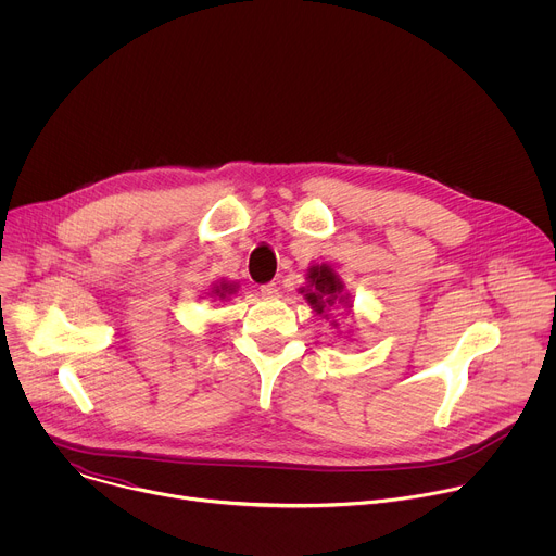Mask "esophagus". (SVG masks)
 <instances>
[{
    "instance_id": "34e87169",
    "label": "esophagus",
    "mask_w": 556,
    "mask_h": 556,
    "mask_svg": "<svg viewBox=\"0 0 556 556\" xmlns=\"http://www.w3.org/2000/svg\"><path fill=\"white\" fill-rule=\"evenodd\" d=\"M260 290H262V296H264V299H277V296H279L277 283H264Z\"/></svg>"
}]
</instances>
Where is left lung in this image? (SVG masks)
<instances>
[{"instance_id":"8db88e82","label":"left lung","mask_w":556,"mask_h":556,"mask_svg":"<svg viewBox=\"0 0 556 556\" xmlns=\"http://www.w3.org/2000/svg\"><path fill=\"white\" fill-rule=\"evenodd\" d=\"M307 281H309V286L303 288L301 292H305V299L314 307L316 314H326L330 307L348 303L345 301L348 296L343 294V283L330 266H326V264L312 266L307 270ZM348 307H352V305L348 303Z\"/></svg>"}]
</instances>
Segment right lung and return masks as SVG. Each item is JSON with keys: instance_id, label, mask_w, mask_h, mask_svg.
Segmentation results:
<instances>
[{"instance_id": "1", "label": "right lung", "mask_w": 556, "mask_h": 556, "mask_svg": "<svg viewBox=\"0 0 556 556\" xmlns=\"http://www.w3.org/2000/svg\"><path fill=\"white\" fill-rule=\"evenodd\" d=\"M213 292L215 294H219V299H226V294H230V292H235V283H219V286H215L213 288Z\"/></svg>"}]
</instances>
